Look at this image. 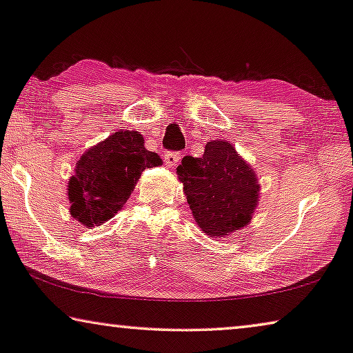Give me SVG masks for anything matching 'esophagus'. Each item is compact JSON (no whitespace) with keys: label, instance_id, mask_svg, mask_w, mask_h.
<instances>
[{"label":"esophagus","instance_id":"34e87169","mask_svg":"<svg viewBox=\"0 0 353 353\" xmlns=\"http://www.w3.org/2000/svg\"><path fill=\"white\" fill-rule=\"evenodd\" d=\"M181 152H166L165 154V160L168 166H176L179 161H181Z\"/></svg>","mask_w":353,"mask_h":353}]
</instances>
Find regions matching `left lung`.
<instances>
[{
    "label": "left lung",
    "mask_w": 353,
    "mask_h": 353,
    "mask_svg": "<svg viewBox=\"0 0 353 353\" xmlns=\"http://www.w3.org/2000/svg\"><path fill=\"white\" fill-rule=\"evenodd\" d=\"M179 181L199 228L223 238L249 223L259 201L255 172L225 141H210L199 159L183 157Z\"/></svg>",
    "instance_id": "1"
}]
</instances>
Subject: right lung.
<instances>
[{
  "label": "right lung",
  "instance_id": "right-lung-1",
  "mask_svg": "<svg viewBox=\"0 0 353 353\" xmlns=\"http://www.w3.org/2000/svg\"><path fill=\"white\" fill-rule=\"evenodd\" d=\"M161 165L144 147L138 131H115L88 149L68 183L71 215L85 227H99L123 206L145 168Z\"/></svg>",
  "mask_w": 353,
  "mask_h": 353
}]
</instances>
